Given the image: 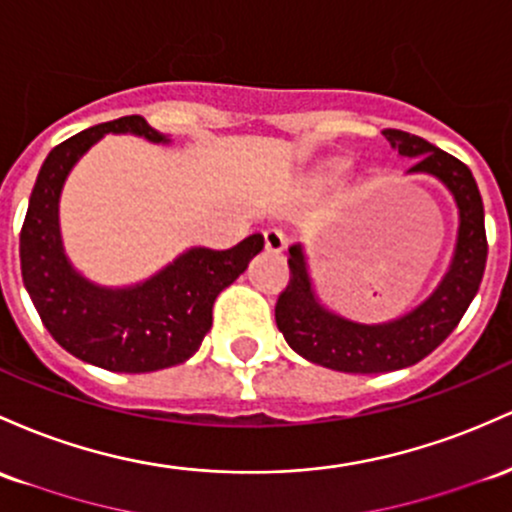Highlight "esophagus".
<instances>
[{
  "mask_svg": "<svg viewBox=\"0 0 512 512\" xmlns=\"http://www.w3.org/2000/svg\"><path fill=\"white\" fill-rule=\"evenodd\" d=\"M265 247L269 252H282L286 247V235L279 228L265 230Z\"/></svg>",
  "mask_w": 512,
  "mask_h": 512,
  "instance_id": "obj_1",
  "label": "esophagus"
}]
</instances>
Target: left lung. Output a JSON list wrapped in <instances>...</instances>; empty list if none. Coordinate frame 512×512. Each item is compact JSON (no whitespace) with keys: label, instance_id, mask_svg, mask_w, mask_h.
Returning <instances> with one entry per match:
<instances>
[{"label":"left lung","instance_id":"8db88e82","mask_svg":"<svg viewBox=\"0 0 512 512\" xmlns=\"http://www.w3.org/2000/svg\"><path fill=\"white\" fill-rule=\"evenodd\" d=\"M393 148L415 157L408 172H428L442 179L459 206V235L449 272L428 301L408 316L381 325H362L328 313L308 279L301 245L289 247V284L274 306L277 328L294 352L320 367L347 374H381L411 367L440 347L459 325L481 286L486 269L484 201L469 167L413 133L381 131Z\"/></svg>","mask_w":512,"mask_h":512}]
</instances>
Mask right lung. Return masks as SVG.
Returning a JSON list of instances; mask_svg holds the SVG:
<instances>
[{
  "instance_id": "right-lung-1",
  "label": "right lung",
  "mask_w": 512,
  "mask_h": 512,
  "mask_svg": "<svg viewBox=\"0 0 512 512\" xmlns=\"http://www.w3.org/2000/svg\"><path fill=\"white\" fill-rule=\"evenodd\" d=\"M104 133H136L167 143L143 116H121L55 145L38 172L21 226V277L48 333L70 355L109 372H155L199 350L211 330L213 301L245 272L265 238L255 233L230 250L192 247L131 289L89 284L63 252L58 199L67 172Z\"/></svg>"
}]
</instances>
